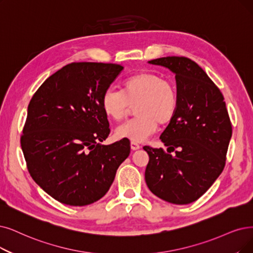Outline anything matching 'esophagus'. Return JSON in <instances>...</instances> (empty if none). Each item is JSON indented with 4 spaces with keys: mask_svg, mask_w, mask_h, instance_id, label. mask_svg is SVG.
<instances>
[{
    "mask_svg": "<svg viewBox=\"0 0 253 253\" xmlns=\"http://www.w3.org/2000/svg\"><path fill=\"white\" fill-rule=\"evenodd\" d=\"M130 148H132L133 150H137V149L141 148V146L137 142H135V141H132V142H130Z\"/></svg>",
    "mask_w": 253,
    "mask_h": 253,
    "instance_id": "obj_1",
    "label": "esophagus"
}]
</instances>
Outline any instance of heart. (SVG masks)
<instances>
[{
  "mask_svg": "<svg viewBox=\"0 0 253 253\" xmlns=\"http://www.w3.org/2000/svg\"><path fill=\"white\" fill-rule=\"evenodd\" d=\"M135 118L119 126V139L142 142L153 135L160 125L172 120L178 109V93L169 80L153 72H140L127 77L121 90L107 89L100 98L104 114L114 121L123 120L135 106Z\"/></svg>",
  "mask_w": 253,
  "mask_h": 253,
  "instance_id": "obj_1",
  "label": "heart"
}]
</instances>
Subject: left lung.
Segmentation results:
<instances>
[{
    "label": "left lung",
    "mask_w": 253,
    "mask_h": 253,
    "mask_svg": "<svg viewBox=\"0 0 253 253\" xmlns=\"http://www.w3.org/2000/svg\"><path fill=\"white\" fill-rule=\"evenodd\" d=\"M175 75L178 109L160 139L163 148L144 146L148 189L174 205H188L203 196L221 174L231 138L224 97L205 70L186 57L148 61ZM171 151H175L172 156Z\"/></svg>",
    "instance_id": "1"
}]
</instances>
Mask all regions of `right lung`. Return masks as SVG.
<instances>
[{
  "mask_svg": "<svg viewBox=\"0 0 253 253\" xmlns=\"http://www.w3.org/2000/svg\"><path fill=\"white\" fill-rule=\"evenodd\" d=\"M123 69L113 63L67 64L30 100L21 137L27 167L35 183L59 203H95L129 155L126 139L100 144L110 134L100 98Z\"/></svg>",
  "mask_w": 253,
  "mask_h": 253,
  "instance_id": "1",
  "label": "right lung"
}]
</instances>
